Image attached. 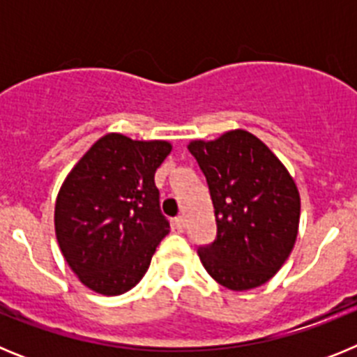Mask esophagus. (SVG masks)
<instances>
[{
	"label": "esophagus",
	"instance_id": "34e87169",
	"mask_svg": "<svg viewBox=\"0 0 357 357\" xmlns=\"http://www.w3.org/2000/svg\"><path fill=\"white\" fill-rule=\"evenodd\" d=\"M173 223H175L176 230H184L185 229V218L184 216H176L175 220H173Z\"/></svg>",
	"mask_w": 357,
	"mask_h": 357
}]
</instances>
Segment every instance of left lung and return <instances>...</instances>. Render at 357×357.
Returning a JSON list of instances; mask_svg holds the SVG:
<instances>
[{
    "mask_svg": "<svg viewBox=\"0 0 357 357\" xmlns=\"http://www.w3.org/2000/svg\"><path fill=\"white\" fill-rule=\"evenodd\" d=\"M188 150L209 185L216 239L198 248L211 277L232 291L272 279L291 254L301 222L293 176L259 137L241 128L218 139H195Z\"/></svg>",
    "mask_w": 357,
    "mask_h": 357,
    "instance_id": "8db88e82",
    "label": "left lung"
}]
</instances>
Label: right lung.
<instances>
[{"label":"right lung","mask_w":357,"mask_h":357,"mask_svg":"<svg viewBox=\"0 0 357 357\" xmlns=\"http://www.w3.org/2000/svg\"><path fill=\"white\" fill-rule=\"evenodd\" d=\"M168 141L103 135L75 164L55 202V234L84 286L114 296L134 288L169 232L159 207L155 172Z\"/></svg>","instance_id":"add662e5"}]
</instances>
